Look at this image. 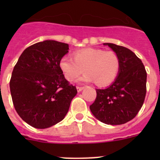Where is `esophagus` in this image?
Instances as JSON below:
<instances>
[{"instance_id": "esophagus-1", "label": "esophagus", "mask_w": 160, "mask_h": 160, "mask_svg": "<svg viewBox=\"0 0 160 160\" xmlns=\"http://www.w3.org/2000/svg\"><path fill=\"white\" fill-rule=\"evenodd\" d=\"M84 89V87H77V90L78 92H80V91H82V90Z\"/></svg>"}]
</instances>
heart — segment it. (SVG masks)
Segmentation results:
<instances>
[{"instance_id": "obj_1", "label": "heart", "mask_w": 160, "mask_h": 160, "mask_svg": "<svg viewBox=\"0 0 160 160\" xmlns=\"http://www.w3.org/2000/svg\"><path fill=\"white\" fill-rule=\"evenodd\" d=\"M73 57L64 56L59 62L61 71L69 82L84 71L81 81L94 82L98 87H106L116 79L119 72V58L113 51L87 48L75 51Z\"/></svg>"}]
</instances>
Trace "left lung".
Masks as SVG:
<instances>
[{"mask_svg": "<svg viewBox=\"0 0 160 160\" xmlns=\"http://www.w3.org/2000/svg\"><path fill=\"white\" fill-rule=\"evenodd\" d=\"M120 60L115 81L107 89H97L95 101L90 109L95 118L110 125H120L135 118L144 102L147 72L142 61L131 49L113 43H104Z\"/></svg>", "mask_w": 160, "mask_h": 160, "instance_id": "8db88e82", "label": "left lung"}]
</instances>
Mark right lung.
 <instances>
[{"label": "right lung", "mask_w": 160, "mask_h": 160, "mask_svg": "<svg viewBox=\"0 0 160 160\" xmlns=\"http://www.w3.org/2000/svg\"><path fill=\"white\" fill-rule=\"evenodd\" d=\"M69 45L56 41L38 42L25 49L15 65L9 87L19 116L38 129L61 122L78 91L65 78L59 62Z\"/></svg>", "instance_id": "obj_1"}]
</instances>
